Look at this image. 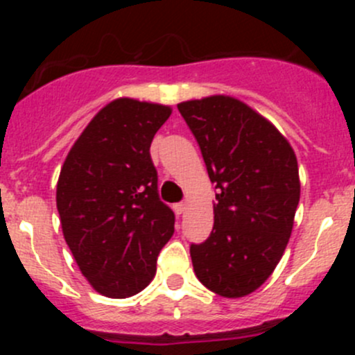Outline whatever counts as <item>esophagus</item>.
Returning a JSON list of instances; mask_svg holds the SVG:
<instances>
[{
  "label": "esophagus",
  "mask_w": 355,
  "mask_h": 355,
  "mask_svg": "<svg viewBox=\"0 0 355 355\" xmlns=\"http://www.w3.org/2000/svg\"><path fill=\"white\" fill-rule=\"evenodd\" d=\"M185 209H187V206H185L184 202H177V204H175V206H173V211H175V213H177V214H182Z\"/></svg>",
  "instance_id": "obj_1"
}]
</instances>
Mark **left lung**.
I'll use <instances>...</instances> for the list:
<instances>
[{
	"label": "left lung",
	"mask_w": 355,
	"mask_h": 355,
	"mask_svg": "<svg viewBox=\"0 0 355 355\" xmlns=\"http://www.w3.org/2000/svg\"><path fill=\"white\" fill-rule=\"evenodd\" d=\"M216 185L213 232L191 245L196 277L228 299L270 278L288 244L300 198L292 146L273 123L230 96L178 105Z\"/></svg>",
	"instance_id": "1"
}]
</instances>
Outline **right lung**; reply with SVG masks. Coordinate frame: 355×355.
Segmentation results:
<instances>
[{
	"instance_id": "1",
	"label": "right lung",
	"mask_w": 355,
	"mask_h": 355,
	"mask_svg": "<svg viewBox=\"0 0 355 355\" xmlns=\"http://www.w3.org/2000/svg\"><path fill=\"white\" fill-rule=\"evenodd\" d=\"M170 106L120 98L99 111L68 153L56 207L82 275L96 292L125 299L148 287L175 230L157 194L149 148Z\"/></svg>"
}]
</instances>
